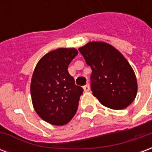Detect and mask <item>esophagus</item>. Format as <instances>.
<instances>
[{
	"label": "esophagus",
	"instance_id": "obj_1",
	"mask_svg": "<svg viewBox=\"0 0 152 152\" xmlns=\"http://www.w3.org/2000/svg\"><path fill=\"white\" fill-rule=\"evenodd\" d=\"M83 89H84V91H85V92H88V91H89L90 88H89V85H86L85 86H83Z\"/></svg>",
	"mask_w": 152,
	"mask_h": 152
}]
</instances>
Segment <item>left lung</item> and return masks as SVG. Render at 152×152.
<instances>
[{"label":"left lung","instance_id":"obj_1","mask_svg":"<svg viewBox=\"0 0 152 152\" xmlns=\"http://www.w3.org/2000/svg\"><path fill=\"white\" fill-rule=\"evenodd\" d=\"M92 69L91 90L102 105L121 110L130 105L137 95V79L122 53L105 42L93 41L79 48Z\"/></svg>","mask_w":152,"mask_h":152}]
</instances>
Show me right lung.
Segmentation results:
<instances>
[{
    "label": "right lung",
    "mask_w": 152,
    "mask_h": 152,
    "mask_svg": "<svg viewBox=\"0 0 152 152\" xmlns=\"http://www.w3.org/2000/svg\"><path fill=\"white\" fill-rule=\"evenodd\" d=\"M74 48H59L44 55L35 67L31 82V101L42 120L53 125L67 124L76 114L80 86L67 71L77 55Z\"/></svg>",
    "instance_id": "right-lung-1"
}]
</instances>
